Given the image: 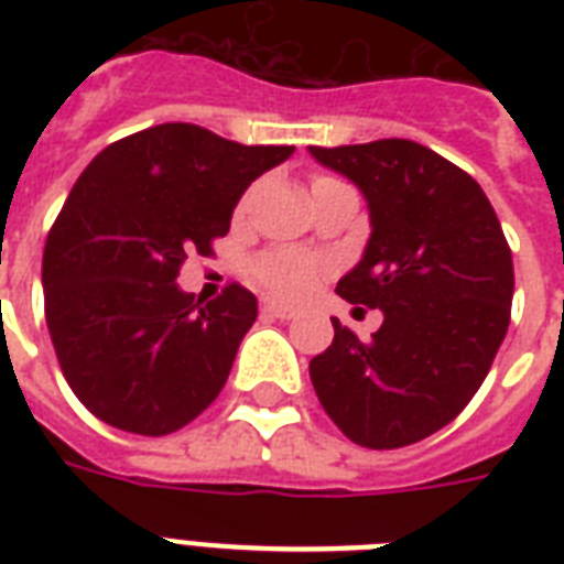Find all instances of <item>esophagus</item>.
<instances>
[{"label": "esophagus", "instance_id": "34e87169", "mask_svg": "<svg viewBox=\"0 0 564 564\" xmlns=\"http://www.w3.org/2000/svg\"><path fill=\"white\" fill-rule=\"evenodd\" d=\"M260 313H263V316H269V318H292V316H295V310L283 307V304H278V301H269V299L260 304Z\"/></svg>", "mask_w": 564, "mask_h": 564}]
</instances>
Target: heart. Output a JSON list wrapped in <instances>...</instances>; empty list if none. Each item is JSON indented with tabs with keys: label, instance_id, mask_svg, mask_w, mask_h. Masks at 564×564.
I'll use <instances>...</instances> for the list:
<instances>
[{
	"label": "heart",
	"instance_id": "obj_1",
	"mask_svg": "<svg viewBox=\"0 0 564 564\" xmlns=\"http://www.w3.org/2000/svg\"><path fill=\"white\" fill-rule=\"evenodd\" d=\"M254 274L274 295H281V299H301V295H307L313 290V283L322 274V265L310 254H301V251H269V254H263L254 263Z\"/></svg>",
	"mask_w": 564,
	"mask_h": 564
}]
</instances>
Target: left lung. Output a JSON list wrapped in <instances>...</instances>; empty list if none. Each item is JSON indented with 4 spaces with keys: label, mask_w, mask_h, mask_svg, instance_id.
Masks as SVG:
<instances>
[{
    "label": "left lung",
    "mask_w": 564,
    "mask_h": 564,
    "mask_svg": "<svg viewBox=\"0 0 564 564\" xmlns=\"http://www.w3.org/2000/svg\"><path fill=\"white\" fill-rule=\"evenodd\" d=\"M310 154L369 204V242L336 292L383 313L369 343L330 318L334 343L310 360V380L351 442L412 445L451 424L489 375L509 327L512 251L480 184L427 145Z\"/></svg>",
    "instance_id": "1"
}]
</instances>
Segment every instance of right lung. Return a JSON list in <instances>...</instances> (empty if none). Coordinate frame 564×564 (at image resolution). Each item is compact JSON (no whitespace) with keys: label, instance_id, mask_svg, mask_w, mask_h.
<instances>
[{"label":"right lung","instance_id":"1","mask_svg":"<svg viewBox=\"0 0 564 564\" xmlns=\"http://www.w3.org/2000/svg\"><path fill=\"white\" fill-rule=\"evenodd\" d=\"M292 152L166 122L110 143L75 181L48 230L43 299L61 371L96 419L166 436L216 401L257 299L230 283L202 301L175 278Z\"/></svg>","mask_w":564,"mask_h":564}]
</instances>
